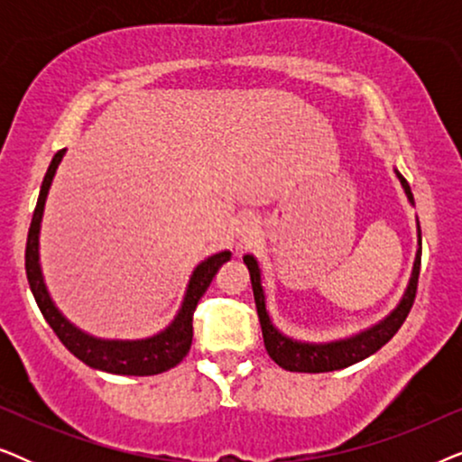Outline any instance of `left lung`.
I'll use <instances>...</instances> for the list:
<instances>
[{"label": "left lung", "mask_w": 462, "mask_h": 462, "mask_svg": "<svg viewBox=\"0 0 462 462\" xmlns=\"http://www.w3.org/2000/svg\"><path fill=\"white\" fill-rule=\"evenodd\" d=\"M397 176H400L408 199L414 204L408 180L403 179L400 172H397ZM419 237H420V225H419ZM244 263L248 264V271H250L252 292H254L258 321H261L264 349H267L269 357L273 359L280 368L290 370V372H332V370H340L351 364L362 362V359L372 356V353H376L383 345H387L389 340L395 337V332L400 330L402 324L408 318L410 309L414 305L416 288H419V275H420V248L414 261L412 280H410L408 292L403 294V300L400 302V307H397L395 311L383 321V324L374 326L372 330L359 334V337L338 340V343H330V345H305V343H294V340L282 337V334L273 328V324H271L267 309H264L261 271H258L256 261L252 256H244Z\"/></svg>", "instance_id": "obj_1"}]
</instances>
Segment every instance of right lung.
<instances>
[{"label":"right lung","instance_id":"add662e5","mask_svg":"<svg viewBox=\"0 0 462 462\" xmlns=\"http://www.w3.org/2000/svg\"><path fill=\"white\" fill-rule=\"evenodd\" d=\"M62 153H65V149H60L59 153L52 157L48 172L43 176L42 191L40 198H37V206L29 226L27 250H24V269H27L29 288L35 296L37 307H40L42 315L46 318L56 337L60 338V343L65 345L75 357L90 365V368L125 376H151L174 368L176 364L182 362V357L187 356L189 349H191L195 307H198L201 296L206 294V290L214 280V275H217V271L223 267V263L231 258V252L214 254L193 271L180 313L176 315V319L170 324L168 330L157 334V337L147 340H134V343H122V340H98L79 332L78 328H73L59 311H56V307L52 305V300H50V296L46 292V286H43L40 263H37V236H40L43 204H46L50 182H52V176L62 160Z\"/></svg>","mask_w":462,"mask_h":462}]
</instances>
